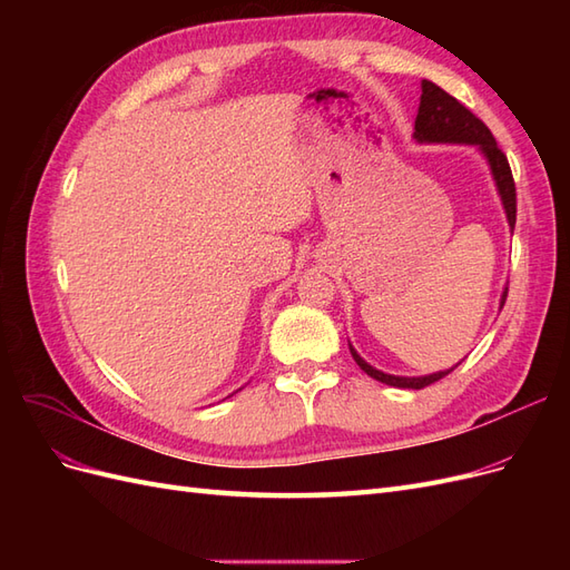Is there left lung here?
I'll list each match as a JSON object with an SVG mask.
<instances>
[{
  "label": "left lung",
  "mask_w": 570,
  "mask_h": 570,
  "mask_svg": "<svg viewBox=\"0 0 570 570\" xmlns=\"http://www.w3.org/2000/svg\"><path fill=\"white\" fill-rule=\"evenodd\" d=\"M413 137L419 142H456V145H475L482 157L488 159L492 178L497 183L499 197H502L504 212H507V220L513 230L515 226V185H513V176L511 168L507 161V154L497 147V140L492 137L490 128L482 124V120L471 114V109H465L459 99H454L452 95H446L442 88H438L435 82L423 80L421 82V107H419V116H416V126H413ZM507 292L509 287H504L502 292V302L499 306H504L507 302ZM350 352L354 356V361L358 364V368L368 373L375 381H381L385 385L392 387H406V390H423L428 385L438 383L440 377L450 375L454 368L446 371H438L430 375H419V377H404V375H390L373 368L371 364H366L364 358L356 354V350L350 344Z\"/></svg>",
  "instance_id": "1"
}]
</instances>
